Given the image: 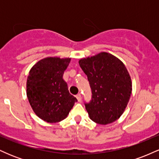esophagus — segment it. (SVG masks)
Here are the masks:
<instances>
[{"label":"esophagus","instance_id":"1","mask_svg":"<svg viewBox=\"0 0 159 159\" xmlns=\"http://www.w3.org/2000/svg\"><path fill=\"white\" fill-rule=\"evenodd\" d=\"M76 98H77L78 101L79 102L81 101V94H78L77 96H76Z\"/></svg>","mask_w":159,"mask_h":159}]
</instances>
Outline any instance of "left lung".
Listing matches in <instances>:
<instances>
[{"mask_svg":"<svg viewBox=\"0 0 159 159\" xmlns=\"http://www.w3.org/2000/svg\"><path fill=\"white\" fill-rule=\"evenodd\" d=\"M92 92L90 102L84 103L93 121L107 125L119 119L132 93V81L126 67L117 57L101 52L80 60Z\"/></svg>","mask_w":159,"mask_h":159,"instance_id":"8db88e82","label":"left lung"}]
</instances>
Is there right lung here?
Wrapping results in <instances>:
<instances>
[{"instance_id":"right-lung-1","label":"right lung","mask_w":159,"mask_h":159,"mask_svg":"<svg viewBox=\"0 0 159 159\" xmlns=\"http://www.w3.org/2000/svg\"><path fill=\"white\" fill-rule=\"evenodd\" d=\"M71 58L46 57L38 61L29 72L27 96L34 113L47 123L64 120L77 98L69 93L63 79Z\"/></svg>"}]
</instances>
